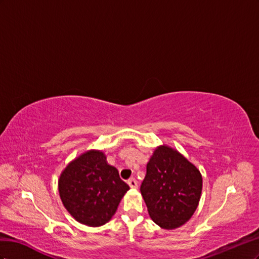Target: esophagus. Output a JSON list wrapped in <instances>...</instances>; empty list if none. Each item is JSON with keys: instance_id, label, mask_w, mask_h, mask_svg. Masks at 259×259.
<instances>
[{"instance_id": "1", "label": "esophagus", "mask_w": 259, "mask_h": 259, "mask_svg": "<svg viewBox=\"0 0 259 259\" xmlns=\"http://www.w3.org/2000/svg\"><path fill=\"white\" fill-rule=\"evenodd\" d=\"M128 184L131 189H137L138 188V182L135 178H131L128 180Z\"/></svg>"}]
</instances>
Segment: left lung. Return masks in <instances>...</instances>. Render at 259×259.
Masks as SVG:
<instances>
[{
	"mask_svg": "<svg viewBox=\"0 0 259 259\" xmlns=\"http://www.w3.org/2000/svg\"><path fill=\"white\" fill-rule=\"evenodd\" d=\"M202 175L180 153L166 145L155 150L141 184L150 216L162 229L171 230L193 215L201 198Z\"/></svg>",
	"mask_w": 259,
	"mask_h": 259,
	"instance_id": "obj_1",
	"label": "left lung"
}]
</instances>
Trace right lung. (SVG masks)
Returning a JSON list of instances; mask_svg holds the SVG:
<instances>
[{
  "label": "right lung",
  "mask_w": 259,
  "mask_h": 259,
  "mask_svg": "<svg viewBox=\"0 0 259 259\" xmlns=\"http://www.w3.org/2000/svg\"><path fill=\"white\" fill-rule=\"evenodd\" d=\"M128 190V184L100 151H89L71 161L58 181L65 208L89 227H100L109 221Z\"/></svg>",
  "instance_id": "1"
}]
</instances>
